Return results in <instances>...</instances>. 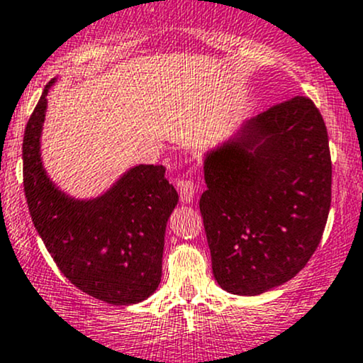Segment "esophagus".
I'll return each mask as SVG.
<instances>
[{
	"mask_svg": "<svg viewBox=\"0 0 363 363\" xmlns=\"http://www.w3.org/2000/svg\"><path fill=\"white\" fill-rule=\"evenodd\" d=\"M177 193L182 203H189L193 200L194 193H196V184H194L193 179H181L177 182Z\"/></svg>",
	"mask_w": 363,
	"mask_h": 363,
	"instance_id": "esophagus-1",
	"label": "esophagus"
}]
</instances>
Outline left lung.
Instances as JSON below:
<instances>
[{"label": "left lung", "mask_w": 363, "mask_h": 363, "mask_svg": "<svg viewBox=\"0 0 363 363\" xmlns=\"http://www.w3.org/2000/svg\"><path fill=\"white\" fill-rule=\"evenodd\" d=\"M205 182L200 212L220 288L255 296L293 279L317 250L330 208L320 111L306 96L270 106L206 157Z\"/></svg>", "instance_id": "left-lung-1"}]
</instances>
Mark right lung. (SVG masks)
I'll return each instance as SVG.
<instances>
[{"instance_id": "obj_1", "label": "right lung", "mask_w": 363, "mask_h": 363, "mask_svg": "<svg viewBox=\"0 0 363 363\" xmlns=\"http://www.w3.org/2000/svg\"><path fill=\"white\" fill-rule=\"evenodd\" d=\"M51 82L27 122L22 143L23 191L34 227L75 288L106 303H139L160 284L165 227L177 205V191L165 179L163 165L134 167L108 193L91 201H75L55 188L39 155Z\"/></svg>"}]
</instances>
